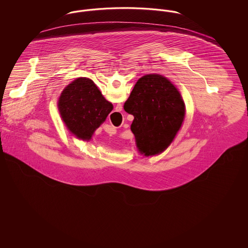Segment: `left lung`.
<instances>
[{"label":"left lung","mask_w":248,"mask_h":248,"mask_svg":"<svg viewBox=\"0 0 248 248\" xmlns=\"http://www.w3.org/2000/svg\"><path fill=\"white\" fill-rule=\"evenodd\" d=\"M124 108L134 116L131 130L140 152L146 156L160 154L168 147L185 116L181 94L159 74L141 77Z\"/></svg>","instance_id":"1"}]
</instances>
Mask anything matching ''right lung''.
Returning <instances> with one entry per match:
<instances>
[{"label": "right lung", "mask_w": 248, "mask_h": 248, "mask_svg": "<svg viewBox=\"0 0 248 248\" xmlns=\"http://www.w3.org/2000/svg\"><path fill=\"white\" fill-rule=\"evenodd\" d=\"M59 108L68 128L79 139L88 140L113 106L107 101L92 80L78 78L59 97Z\"/></svg>", "instance_id": "right-lung-1"}]
</instances>
